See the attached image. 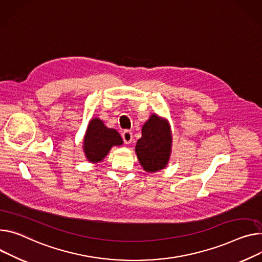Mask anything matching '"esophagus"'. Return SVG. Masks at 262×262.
Here are the masks:
<instances>
[{
	"label": "esophagus",
	"instance_id": "34e87169",
	"mask_svg": "<svg viewBox=\"0 0 262 262\" xmlns=\"http://www.w3.org/2000/svg\"><path fill=\"white\" fill-rule=\"evenodd\" d=\"M122 136H123V139H124L125 144H130L132 142L133 136H132V132L130 130H125L122 133Z\"/></svg>",
	"mask_w": 262,
	"mask_h": 262
}]
</instances>
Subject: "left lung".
Listing matches in <instances>:
<instances>
[{"mask_svg": "<svg viewBox=\"0 0 262 262\" xmlns=\"http://www.w3.org/2000/svg\"><path fill=\"white\" fill-rule=\"evenodd\" d=\"M172 134L166 118L155 113L144 124L135 146L139 164L146 172H156L167 167L171 155Z\"/></svg>", "mask_w": 262, "mask_h": 262, "instance_id": "obj_1", "label": "left lung"}]
</instances>
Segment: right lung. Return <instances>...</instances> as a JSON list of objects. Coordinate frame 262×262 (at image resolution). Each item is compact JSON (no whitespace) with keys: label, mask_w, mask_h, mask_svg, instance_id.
Wrapping results in <instances>:
<instances>
[{"label":"right lung","mask_w":262,"mask_h":262,"mask_svg":"<svg viewBox=\"0 0 262 262\" xmlns=\"http://www.w3.org/2000/svg\"><path fill=\"white\" fill-rule=\"evenodd\" d=\"M120 145H123V139L115 129L107 128L99 118L90 120L83 146L90 163L102 162L113 146Z\"/></svg>","instance_id":"add662e5"}]
</instances>
